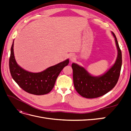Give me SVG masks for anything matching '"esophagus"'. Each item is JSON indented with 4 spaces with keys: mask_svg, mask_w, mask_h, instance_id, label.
Instances as JSON below:
<instances>
[{
    "mask_svg": "<svg viewBox=\"0 0 131 131\" xmlns=\"http://www.w3.org/2000/svg\"><path fill=\"white\" fill-rule=\"evenodd\" d=\"M69 58H70V60L71 61H74L75 59V56H74L73 54L70 55V57H69Z\"/></svg>",
    "mask_w": 131,
    "mask_h": 131,
    "instance_id": "esophagus-1",
    "label": "esophagus"
}]
</instances>
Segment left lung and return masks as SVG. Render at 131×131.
Returning <instances> with one entry per match:
<instances>
[{"label": "left lung", "instance_id": "1", "mask_svg": "<svg viewBox=\"0 0 131 131\" xmlns=\"http://www.w3.org/2000/svg\"><path fill=\"white\" fill-rule=\"evenodd\" d=\"M117 57L114 64L103 75L94 77L82 67L72 63L74 88L81 96L86 98L100 97L112 90L118 81L122 66V53L115 34Z\"/></svg>", "mask_w": 131, "mask_h": 131}]
</instances>
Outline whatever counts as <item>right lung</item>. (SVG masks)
Here are the masks:
<instances>
[{
  "label": "right lung",
  "instance_id": "1",
  "mask_svg": "<svg viewBox=\"0 0 131 131\" xmlns=\"http://www.w3.org/2000/svg\"><path fill=\"white\" fill-rule=\"evenodd\" d=\"M69 63V59L51 66L40 73H31L22 69L16 62L14 53V41L11 47L9 68L12 78L26 92L35 95L49 93L64 67Z\"/></svg>",
  "mask_w": 131,
  "mask_h": 131
}]
</instances>
